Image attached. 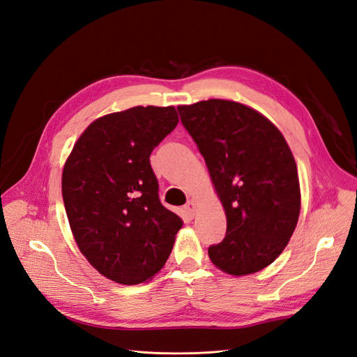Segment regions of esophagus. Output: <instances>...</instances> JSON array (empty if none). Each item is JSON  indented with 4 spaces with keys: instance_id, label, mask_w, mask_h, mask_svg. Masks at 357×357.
<instances>
[{
    "instance_id": "34e87169",
    "label": "esophagus",
    "mask_w": 357,
    "mask_h": 357,
    "mask_svg": "<svg viewBox=\"0 0 357 357\" xmlns=\"http://www.w3.org/2000/svg\"><path fill=\"white\" fill-rule=\"evenodd\" d=\"M185 208H186V211L189 213V214H195V202H193L192 199L190 201H188L186 202V205H185Z\"/></svg>"
}]
</instances>
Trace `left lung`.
Here are the masks:
<instances>
[{"mask_svg":"<svg viewBox=\"0 0 357 357\" xmlns=\"http://www.w3.org/2000/svg\"><path fill=\"white\" fill-rule=\"evenodd\" d=\"M177 110L226 213L223 241L208 247L211 262L231 275L261 271L284 250L301 210L298 169L284 137L265 116L235 101Z\"/></svg>","mask_w":357,"mask_h":357,"instance_id":"obj_1","label":"left lung"}]
</instances>
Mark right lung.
<instances>
[{
	"instance_id": "obj_1",
	"label": "right lung",
	"mask_w": 357,
	"mask_h": 357,
	"mask_svg": "<svg viewBox=\"0 0 357 357\" xmlns=\"http://www.w3.org/2000/svg\"><path fill=\"white\" fill-rule=\"evenodd\" d=\"M178 123L174 107H132L96 119L62 171L74 240L89 264L121 284L152 278L183 226L160 204L150 153Z\"/></svg>"
}]
</instances>
